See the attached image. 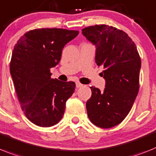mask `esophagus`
I'll list each match as a JSON object with an SVG mask.
<instances>
[{
    "label": "esophagus",
    "instance_id": "esophagus-1",
    "mask_svg": "<svg viewBox=\"0 0 156 156\" xmlns=\"http://www.w3.org/2000/svg\"><path fill=\"white\" fill-rule=\"evenodd\" d=\"M82 86H83V85L81 84L80 82H76V87L77 88H79V87H82Z\"/></svg>",
    "mask_w": 156,
    "mask_h": 156
}]
</instances>
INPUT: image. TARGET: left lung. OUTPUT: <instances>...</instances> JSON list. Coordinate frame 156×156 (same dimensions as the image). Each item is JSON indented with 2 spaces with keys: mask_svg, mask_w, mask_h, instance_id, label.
<instances>
[{
  "mask_svg": "<svg viewBox=\"0 0 156 156\" xmlns=\"http://www.w3.org/2000/svg\"><path fill=\"white\" fill-rule=\"evenodd\" d=\"M96 46L95 62L103 66L105 88L91 86L86 102L90 121L102 129L119 125L129 114L140 89L141 60L136 44L128 34L112 26L100 24L82 30Z\"/></svg>",
  "mask_w": 156,
  "mask_h": 156,
  "instance_id": "left-lung-1",
  "label": "left lung"
}]
</instances>
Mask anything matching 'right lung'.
I'll return each mask as SVG.
<instances>
[{"label":"right lung","instance_id":"obj_1","mask_svg":"<svg viewBox=\"0 0 156 156\" xmlns=\"http://www.w3.org/2000/svg\"><path fill=\"white\" fill-rule=\"evenodd\" d=\"M78 33L62 28H38L27 31L14 47L10 73L22 110L36 125L53 126L62 118L75 83L51 78L50 70L59 62L64 46Z\"/></svg>","mask_w":156,"mask_h":156}]
</instances>
